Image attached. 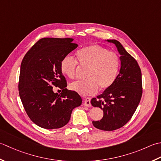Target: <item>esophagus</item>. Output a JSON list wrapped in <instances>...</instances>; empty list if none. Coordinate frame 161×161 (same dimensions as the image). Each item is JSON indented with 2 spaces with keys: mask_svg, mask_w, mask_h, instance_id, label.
I'll return each mask as SVG.
<instances>
[{
  "mask_svg": "<svg viewBox=\"0 0 161 161\" xmlns=\"http://www.w3.org/2000/svg\"><path fill=\"white\" fill-rule=\"evenodd\" d=\"M91 99L89 97H87L85 98V100H84V106H87V107H91L92 106V104H91Z\"/></svg>",
  "mask_w": 161,
  "mask_h": 161,
  "instance_id": "obj_1",
  "label": "esophagus"
}]
</instances>
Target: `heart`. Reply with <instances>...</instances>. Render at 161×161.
Listing matches in <instances>:
<instances>
[{"label": "heart", "mask_w": 161, "mask_h": 161, "mask_svg": "<svg viewBox=\"0 0 161 161\" xmlns=\"http://www.w3.org/2000/svg\"><path fill=\"white\" fill-rule=\"evenodd\" d=\"M77 61L71 56H65L60 62L61 71L70 78L76 77L78 64L87 70V79L76 80L69 85L71 90L81 95H93L99 87L108 89L115 81L120 67L118 55L99 45H92L76 52Z\"/></svg>", "instance_id": "obj_1"}]
</instances>
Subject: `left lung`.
Here are the masks:
<instances>
[{
  "label": "left lung",
  "mask_w": 161,
  "mask_h": 161,
  "mask_svg": "<svg viewBox=\"0 0 161 161\" xmlns=\"http://www.w3.org/2000/svg\"><path fill=\"white\" fill-rule=\"evenodd\" d=\"M107 41L115 44L121 55L119 73L112 86L93 98L91 103L103 111L102 119L92 122L94 126L103 130H114L125 125L138 106L142 94V74L136 59L119 42Z\"/></svg>",
  "instance_id": "1"
}]
</instances>
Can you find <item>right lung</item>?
<instances>
[{"label":"right lung","mask_w":161,"mask_h":161,"mask_svg":"<svg viewBox=\"0 0 161 161\" xmlns=\"http://www.w3.org/2000/svg\"><path fill=\"white\" fill-rule=\"evenodd\" d=\"M71 38H42L23 59L19 75V96L26 113L39 127L59 129L66 125L74 108L82 103L80 95L68 90L60 62L78 47ZM53 86L62 90L55 93Z\"/></svg>","instance_id":"1"}]
</instances>
